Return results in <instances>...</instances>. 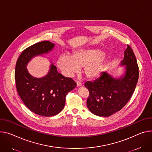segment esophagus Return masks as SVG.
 I'll return each instance as SVG.
<instances>
[{
  "instance_id": "34e87169",
  "label": "esophagus",
  "mask_w": 152,
  "mask_h": 152,
  "mask_svg": "<svg viewBox=\"0 0 152 152\" xmlns=\"http://www.w3.org/2000/svg\"><path fill=\"white\" fill-rule=\"evenodd\" d=\"M76 85H77V87H81L82 86V83L80 82H76Z\"/></svg>"
}]
</instances>
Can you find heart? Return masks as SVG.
<instances>
[{
  "label": "heart",
  "instance_id": "1",
  "mask_svg": "<svg viewBox=\"0 0 152 152\" xmlns=\"http://www.w3.org/2000/svg\"><path fill=\"white\" fill-rule=\"evenodd\" d=\"M104 53L96 48H80L75 50L72 56L61 55L57 61V65L62 73L71 77L79 72L82 67V73L87 79L98 77L104 70L106 60Z\"/></svg>",
  "mask_w": 152,
  "mask_h": 152
}]
</instances>
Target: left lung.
<instances>
[{"instance_id":"left-lung-1","label":"left lung","mask_w":152,"mask_h":152,"mask_svg":"<svg viewBox=\"0 0 152 152\" xmlns=\"http://www.w3.org/2000/svg\"><path fill=\"white\" fill-rule=\"evenodd\" d=\"M127 47L120 64L126 66L123 75L118 78L107 72H102L97 79L85 84L90 93L87 105L95 115L108 117L119 111L135 90L139 77L138 65L132 49L129 45Z\"/></svg>"}]
</instances>
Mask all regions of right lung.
<instances>
[{"label": "right lung", "mask_w": 152, "mask_h": 152, "mask_svg": "<svg viewBox=\"0 0 152 152\" xmlns=\"http://www.w3.org/2000/svg\"><path fill=\"white\" fill-rule=\"evenodd\" d=\"M54 45L50 41H42L26 48L19 57L15 68L16 88L22 101L35 114L47 117L62 111L66 94L76 87L72 78L58 73L53 64L42 77H35L27 70L26 65L34 57L48 53Z\"/></svg>", "instance_id": "1"}]
</instances>
